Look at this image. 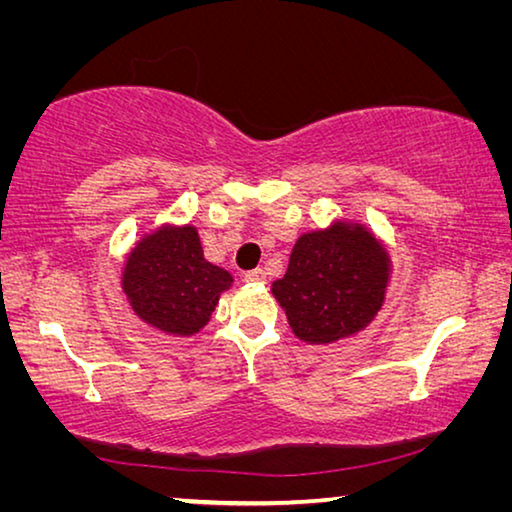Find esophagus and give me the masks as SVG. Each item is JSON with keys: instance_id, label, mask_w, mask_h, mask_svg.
I'll list each match as a JSON object with an SVG mask.
<instances>
[{"instance_id": "esophagus-1", "label": "esophagus", "mask_w": 512, "mask_h": 512, "mask_svg": "<svg viewBox=\"0 0 512 512\" xmlns=\"http://www.w3.org/2000/svg\"><path fill=\"white\" fill-rule=\"evenodd\" d=\"M244 277H246V282H264L266 271L264 268H255V271H248Z\"/></svg>"}]
</instances>
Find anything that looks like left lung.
Listing matches in <instances>:
<instances>
[{"mask_svg":"<svg viewBox=\"0 0 512 512\" xmlns=\"http://www.w3.org/2000/svg\"><path fill=\"white\" fill-rule=\"evenodd\" d=\"M391 259L357 223L302 235L273 296L305 343H334L361 332L384 302Z\"/></svg>","mask_w":512,"mask_h":512,"instance_id":"8db88e82","label":"left lung"}]
</instances>
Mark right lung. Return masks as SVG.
Instances as JSON below:
<instances>
[{"instance_id": "add662e5", "label": "right lung", "mask_w": 512, "mask_h": 512, "mask_svg": "<svg viewBox=\"0 0 512 512\" xmlns=\"http://www.w3.org/2000/svg\"><path fill=\"white\" fill-rule=\"evenodd\" d=\"M232 284V275L203 257L192 225H162L133 248L124 266L121 289L137 316L173 336L203 329Z\"/></svg>"}]
</instances>
